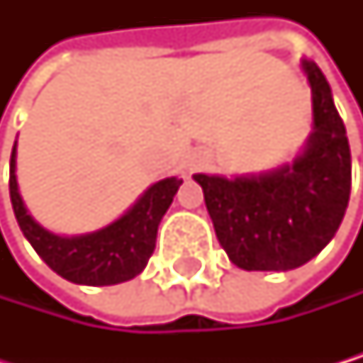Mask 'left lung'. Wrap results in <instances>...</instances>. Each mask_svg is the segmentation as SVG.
Wrapping results in <instances>:
<instances>
[{
    "mask_svg": "<svg viewBox=\"0 0 363 363\" xmlns=\"http://www.w3.org/2000/svg\"><path fill=\"white\" fill-rule=\"evenodd\" d=\"M313 135L307 150L277 172L226 180L196 174L220 246L242 270L285 272L323 250L351 196V147L331 86L311 60Z\"/></svg>",
    "mask_w": 363,
    "mask_h": 363,
    "instance_id": "1",
    "label": "left lung"
}]
</instances>
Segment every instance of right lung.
I'll list each match as a JSON object with an SVG mask.
<instances>
[{"label":"right lung","instance_id":"right-lung-1","mask_svg":"<svg viewBox=\"0 0 363 363\" xmlns=\"http://www.w3.org/2000/svg\"><path fill=\"white\" fill-rule=\"evenodd\" d=\"M180 183L183 178H165L152 185L126 216L102 230L80 237H58L38 226L28 213L17 189L15 147L10 157V202L19 228L56 274L80 285H115L143 272L157 246L159 222Z\"/></svg>","mask_w":363,"mask_h":363}]
</instances>
